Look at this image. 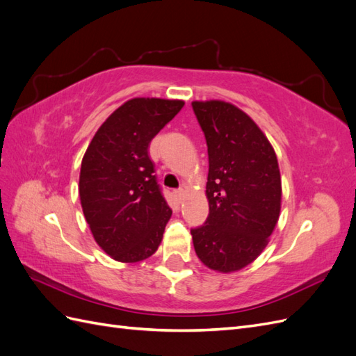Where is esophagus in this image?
<instances>
[{
	"label": "esophagus",
	"mask_w": 356,
	"mask_h": 356,
	"mask_svg": "<svg viewBox=\"0 0 356 356\" xmlns=\"http://www.w3.org/2000/svg\"><path fill=\"white\" fill-rule=\"evenodd\" d=\"M175 195H177V197H178L179 200H182V197H184V195H186V190H184V188L175 190Z\"/></svg>",
	"instance_id": "34e87169"
}]
</instances>
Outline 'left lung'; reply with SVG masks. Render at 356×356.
<instances>
[{
  "label": "left lung",
  "mask_w": 356,
  "mask_h": 356,
  "mask_svg": "<svg viewBox=\"0 0 356 356\" xmlns=\"http://www.w3.org/2000/svg\"><path fill=\"white\" fill-rule=\"evenodd\" d=\"M207 138V222L191 230L199 260L220 273L238 272L263 252L281 213L277 157L252 118L224 101H193Z\"/></svg>",
  "instance_id": "8db88e82"
}]
</instances>
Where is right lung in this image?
<instances>
[{"label": "right lung", "mask_w": 356, "mask_h": 356, "mask_svg": "<svg viewBox=\"0 0 356 356\" xmlns=\"http://www.w3.org/2000/svg\"><path fill=\"white\" fill-rule=\"evenodd\" d=\"M184 101L134 98L106 118L81 160L79 193L93 238L115 261L152 257L172 211L148 156L152 139Z\"/></svg>", "instance_id": "obj_1"}]
</instances>
